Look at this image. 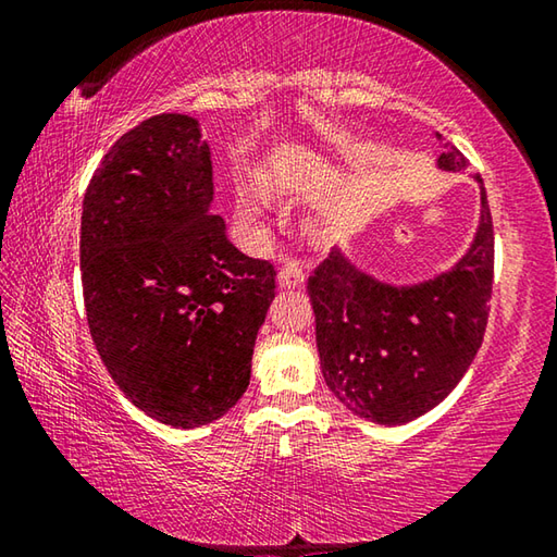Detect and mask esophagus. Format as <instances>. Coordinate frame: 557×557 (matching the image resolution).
Returning a JSON list of instances; mask_svg holds the SVG:
<instances>
[{
	"instance_id": "1",
	"label": "esophagus",
	"mask_w": 557,
	"mask_h": 557,
	"mask_svg": "<svg viewBox=\"0 0 557 557\" xmlns=\"http://www.w3.org/2000/svg\"><path fill=\"white\" fill-rule=\"evenodd\" d=\"M305 268H301L299 260H287L285 265H282L280 275H277V282L280 287H287V289H295V287H301L305 285Z\"/></svg>"
}]
</instances>
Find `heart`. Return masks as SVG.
<instances>
[{"instance_id":"obj_1","label":"heart","mask_w":557,"mask_h":557,"mask_svg":"<svg viewBox=\"0 0 557 557\" xmlns=\"http://www.w3.org/2000/svg\"><path fill=\"white\" fill-rule=\"evenodd\" d=\"M240 211H243V215H245V219H248V221H256V219H258V206L252 203L250 199H243V201H240Z\"/></svg>"}]
</instances>
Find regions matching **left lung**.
<instances>
[{"label":"left lung","mask_w":557,"mask_h":557,"mask_svg":"<svg viewBox=\"0 0 557 557\" xmlns=\"http://www.w3.org/2000/svg\"><path fill=\"white\" fill-rule=\"evenodd\" d=\"M440 137V135H437ZM437 166L469 169L445 143ZM482 221L465 258L412 287H391L334 250L307 282L324 381L358 418L405 425L455 391L474 361L494 285V223L482 176Z\"/></svg>","instance_id":"left-lung-1"}]
</instances>
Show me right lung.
<instances>
[{
    "label": "right lung",
    "instance_id": "1",
    "mask_svg": "<svg viewBox=\"0 0 557 557\" xmlns=\"http://www.w3.org/2000/svg\"><path fill=\"white\" fill-rule=\"evenodd\" d=\"M211 201V147L178 112L125 132L83 199L92 344L129 403L182 430L240 400L275 299V265L235 248Z\"/></svg>",
    "mask_w": 557,
    "mask_h": 557
}]
</instances>
